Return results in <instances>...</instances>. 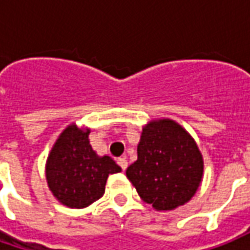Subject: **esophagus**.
Listing matches in <instances>:
<instances>
[{"label":"esophagus","mask_w":250,"mask_h":250,"mask_svg":"<svg viewBox=\"0 0 250 250\" xmlns=\"http://www.w3.org/2000/svg\"><path fill=\"white\" fill-rule=\"evenodd\" d=\"M118 163H119V166L122 167V170L125 171V168H127V166H128V162L125 161V158H120L119 161H118Z\"/></svg>","instance_id":"34e87169"}]
</instances>
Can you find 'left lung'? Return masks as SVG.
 Here are the masks:
<instances>
[{"instance_id": "obj_1", "label": "left lung", "mask_w": 250, "mask_h": 250, "mask_svg": "<svg viewBox=\"0 0 250 250\" xmlns=\"http://www.w3.org/2000/svg\"><path fill=\"white\" fill-rule=\"evenodd\" d=\"M125 175L146 204L158 211L174 210L197 193L204 178V157L179 123L155 119L143 125L138 159Z\"/></svg>"}]
</instances>
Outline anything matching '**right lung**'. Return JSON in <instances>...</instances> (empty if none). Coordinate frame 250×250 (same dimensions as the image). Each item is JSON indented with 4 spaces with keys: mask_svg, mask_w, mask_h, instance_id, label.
I'll use <instances>...</instances> for the list:
<instances>
[{
    "mask_svg": "<svg viewBox=\"0 0 250 250\" xmlns=\"http://www.w3.org/2000/svg\"><path fill=\"white\" fill-rule=\"evenodd\" d=\"M88 127L72 123L52 146L45 178L53 197L71 209L87 208L103 197L109 174L122 168L108 155L100 157L89 145Z\"/></svg>",
    "mask_w": 250,
    "mask_h": 250,
    "instance_id": "add662e5",
    "label": "right lung"
}]
</instances>
